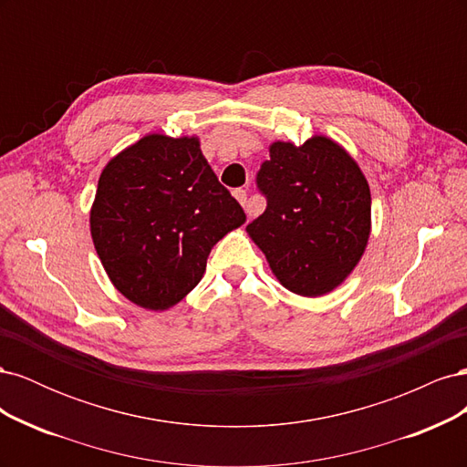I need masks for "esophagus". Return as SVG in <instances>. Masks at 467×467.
<instances>
[{
    "mask_svg": "<svg viewBox=\"0 0 467 467\" xmlns=\"http://www.w3.org/2000/svg\"><path fill=\"white\" fill-rule=\"evenodd\" d=\"M234 196H235L237 202L242 204V206L247 204V192H245L244 189H235V191H234ZM245 210H247V208H245ZM247 212H249V210H247Z\"/></svg>",
    "mask_w": 467,
    "mask_h": 467,
    "instance_id": "esophagus-1",
    "label": "esophagus"
}]
</instances>
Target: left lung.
Masks as SVG:
<instances>
[{
    "label": "left lung",
    "mask_w": 467,
    "mask_h": 467,
    "mask_svg": "<svg viewBox=\"0 0 467 467\" xmlns=\"http://www.w3.org/2000/svg\"><path fill=\"white\" fill-rule=\"evenodd\" d=\"M257 173L266 208L247 225L280 285L316 298L337 288L370 237V187L350 155L325 136L275 142Z\"/></svg>",
    "instance_id": "obj_1"
}]
</instances>
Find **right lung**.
<instances>
[{
    "label": "right lung",
    "mask_w": 467,
    "mask_h": 467,
    "mask_svg": "<svg viewBox=\"0 0 467 467\" xmlns=\"http://www.w3.org/2000/svg\"><path fill=\"white\" fill-rule=\"evenodd\" d=\"M89 222L112 285L158 312L199 285L212 247L245 212L212 171L199 138L150 134L107 163Z\"/></svg>",
    "instance_id": "obj_1"
}]
</instances>
